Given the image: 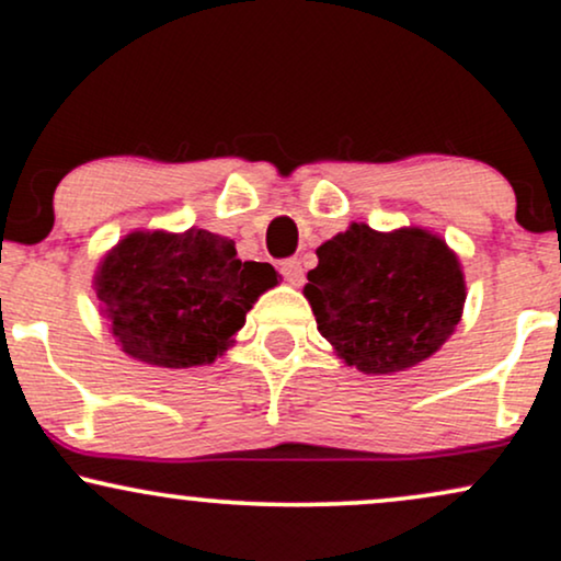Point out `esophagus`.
<instances>
[{"label":"esophagus","instance_id":"34e87169","mask_svg":"<svg viewBox=\"0 0 561 561\" xmlns=\"http://www.w3.org/2000/svg\"><path fill=\"white\" fill-rule=\"evenodd\" d=\"M282 276L289 282L293 287L302 285V263L298 259H287L282 261Z\"/></svg>","mask_w":561,"mask_h":561}]
</instances>
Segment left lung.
<instances>
[{
    "label": "left lung",
    "mask_w": 561,
    "mask_h": 561,
    "mask_svg": "<svg viewBox=\"0 0 561 561\" xmlns=\"http://www.w3.org/2000/svg\"><path fill=\"white\" fill-rule=\"evenodd\" d=\"M316 255L302 295L336 357L363 374L391 376L428 360L462 319V263L428 229L379 232L353 221Z\"/></svg>",
    "instance_id": "1"
}]
</instances>
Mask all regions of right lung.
I'll use <instances>...</instances> for the list:
<instances>
[{
    "mask_svg": "<svg viewBox=\"0 0 561 561\" xmlns=\"http://www.w3.org/2000/svg\"><path fill=\"white\" fill-rule=\"evenodd\" d=\"M282 276L240 261L208 229H135L93 274L99 310L125 355L157 368L211 366L232 347L245 313Z\"/></svg>",
    "mask_w": 561,
    "mask_h": 561,
    "instance_id": "right-lung-1",
    "label": "right lung"
}]
</instances>
